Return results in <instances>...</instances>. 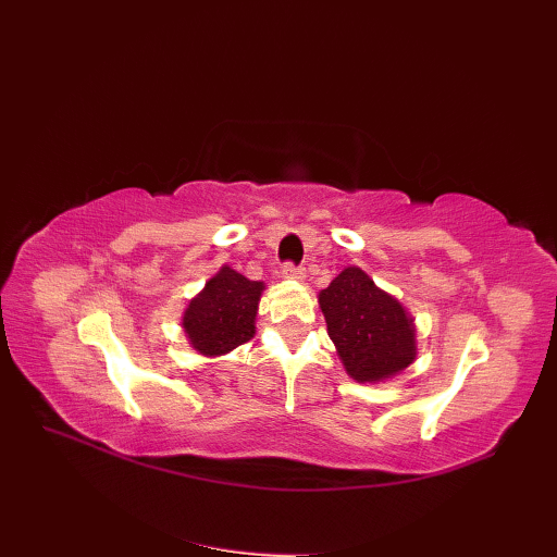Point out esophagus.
I'll use <instances>...</instances> for the list:
<instances>
[{
    "instance_id": "esophagus-1",
    "label": "esophagus",
    "mask_w": 557,
    "mask_h": 557,
    "mask_svg": "<svg viewBox=\"0 0 557 557\" xmlns=\"http://www.w3.org/2000/svg\"><path fill=\"white\" fill-rule=\"evenodd\" d=\"M282 277L284 280H302L305 277V268H300V265H296L292 261H286L282 265Z\"/></svg>"
}]
</instances>
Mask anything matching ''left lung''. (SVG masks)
<instances>
[{"label":"left lung","instance_id":"1","mask_svg":"<svg viewBox=\"0 0 557 557\" xmlns=\"http://www.w3.org/2000/svg\"><path fill=\"white\" fill-rule=\"evenodd\" d=\"M327 335L356 381H381L416 360V327L404 307L360 268H344L319 294Z\"/></svg>","mask_w":557,"mask_h":557}]
</instances>
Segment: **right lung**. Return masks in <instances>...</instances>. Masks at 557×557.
I'll return each mask as SVG.
<instances>
[{
  "label": "right lung",
  "mask_w": 557,
  "mask_h": 557,
  "mask_svg": "<svg viewBox=\"0 0 557 557\" xmlns=\"http://www.w3.org/2000/svg\"><path fill=\"white\" fill-rule=\"evenodd\" d=\"M261 289V282L243 277L230 265L206 282L183 317L185 333L201 356H222L252 339Z\"/></svg>",
  "instance_id": "obj_1"
}]
</instances>
